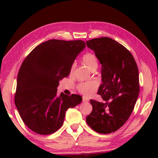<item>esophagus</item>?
<instances>
[{
    "mask_svg": "<svg viewBox=\"0 0 158 158\" xmlns=\"http://www.w3.org/2000/svg\"><path fill=\"white\" fill-rule=\"evenodd\" d=\"M89 101V99H88L87 98H85V97L83 98V102H88Z\"/></svg>",
    "mask_w": 158,
    "mask_h": 158,
    "instance_id": "1",
    "label": "esophagus"
}]
</instances>
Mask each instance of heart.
Masks as SVG:
<instances>
[{"instance_id":"obj_1","label":"heart","mask_w":158,"mask_h":158,"mask_svg":"<svg viewBox=\"0 0 158 158\" xmlns=\"http://www.w3.org/2000/svg\"><path fill=\"white\" fill-rule=\"evenodd\" d=\"M82 62L89 68L90 71L95 70L98 66V62L95 56L93 53H88L83 56ZM75 67V64H73L71 68V72H73ZM98 86V83L96 81H90L81 83L78 85V90L80 93L85 95H91Z\"/></svg>"}]
</instances>
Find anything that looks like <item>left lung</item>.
Here are the masks:
<instances>
[{
  "label": "left lung",
  "instance_id": "left-lung-1",
  "mask_svg": "<svg viewBox=\"0 0 158 158\" xmlns=\"http://www.w3.org/2000/svg\"><path fill=\"white\" fill-rule=\"evenodd\" d=\"M102 65V84L98 93L105 102L90 100L93 111L86 117L95 132H115L126 122L139 93V71L132 53L122 44L103 37L86 41Z\"/></svg>",
  "mask_w": 158,
  "mask_h": 158
}]
</instances>
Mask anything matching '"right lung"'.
I'll list each match as a JSON object with an SVG mask.
<instances>
[{
  "label": "right lung",
  "mask_w": 158,
  "mask_h": 158,
  "mask_svg": "<svg viewBox=\"0 0 158 158\" xmlns=\"http://www.w3.org/2000/svg\"><path fill=\"white\" fill-rule=\"evenodd\" d=\"M82 40H50L37 46L19 71L15 103L23 123L40 135H49L63 124L65 112L81 102L82 97L61 93L59 81L69 75L73 63L84 49Z\"/></svg>",
  "instance_id": "right-lung-1"
}]
</instances>
